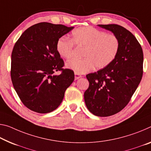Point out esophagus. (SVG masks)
<instances>
[{"label":"esophagus","mask_w":151,"mask_h":151,"mask_svg":"<svg viewBox=\"0 0 151 151\" xmlns=\"http://www.w3.org/2000/svg\"><path fill=\"white\" fill-rule=\"evenodd\" d=\"M81 75H79V74H78V73H75V80H77V79H78V78H81Z\"/></svg>","instance_id":"obj_1"}]
</instances>
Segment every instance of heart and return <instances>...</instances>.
Returning <instances> with one entry per match:
<instances>
[{
  "instance_id": "b5f03b06",
  "label": "heart",
  "mask_w": 151,
  "mask_h": 151,
  "mask_svg": "<svg viewBox=\"0 0 151 151\" xmlns=\"http://www.w3.org/2000/svg\"><path fill=\"white\" fill-rule=\"evenodd\" d=\"M74 44L83 47L81 60L73 59L66 66L78 74H84L95 67L106 68L113 63L118 55L120 43L118 37L107 34L93 27H82L72 33L71 40L60 37L56 42V50L62 58L70 59L73 54Z\"/></svg>"
}]
</instances>
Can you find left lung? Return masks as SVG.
Listing matches in <instances>:
<instances>
[{
	"instance_id": "8db88e82",
	"label": "left lung",
	"mask_w": 151,
	"mask_h": 151,
	"mask_svg": "<svg viewBox=\"0 0 151 151\" xmlns=\"http://www.w3.org/2000/svg\"><path fill=\"white\" fill-rule=\"evenodd\" d=\"M118 37L120 47L109 66L86 76L89 86L84 93L87 109L95 116L114 115L126 106L142 79L143 52L128 30L116 24L98 25Z\"/></svg>"
}]
</instances>
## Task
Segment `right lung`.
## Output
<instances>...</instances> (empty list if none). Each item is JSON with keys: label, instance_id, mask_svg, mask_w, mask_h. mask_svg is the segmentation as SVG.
<instances>
[{"label": "right lung", "instance_id": "right-lung-1", "mask_svg": "<svg viewBox=\"0 0 151 151\" xmlns=\"http://www.w3.org/2000/svg\"><path fill=\"white\" fill-rule=\"evenodd\" d=\"M73 28L37 23L26 29L14 45L12 83L21 101L33 111L46 114L56 109L75 79L73 70L63 68L64 61L56 50L58 40ZM59 70L60 75H54Z\"/></svg>", "mask_w": 151, "mask_h": 151}]
</instances>
